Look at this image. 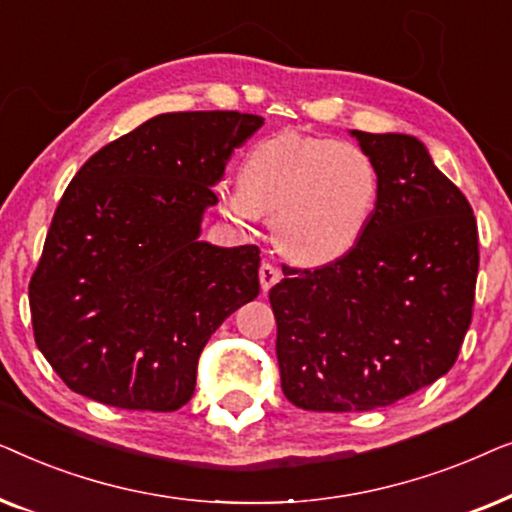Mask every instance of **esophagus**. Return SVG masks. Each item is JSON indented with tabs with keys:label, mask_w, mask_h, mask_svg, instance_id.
<instances>
[{
	"label": "esophagus",
	"mask_w": 512,
	"mask_h": 512,
	"mask_svg": "<svg viewBox=\"0 0 512 512\" xmlns=\"http://www.w3.org/2000/svg\"><path fill=\"white\" fill-rule=\"evenodd\" d=\"M258 279H261V289L270 291L272 286H275L279 279H282V270H279L277 265H272V263H263L261 268H258Z\"/></svg>",
	"instance_id": "34e87169"
}]
</instances>
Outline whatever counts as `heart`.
Segmentation results:
<instances>
[{"mask_svg": "<svg viewBox=\"0 0 512 512\" xmlns=\"http://www.w3.org/2000/svg\"><path fill=\"white\" fill-rule=\"evenodd\" d=\"M219 198L240 223L272 216L277 247L291 261L326 265L349 254L368 230L380 172L359 144L277 132L251 146L240 184L223 181Z\"/></svg>", "mask_w": 512, "mask_h": 512, "instance_id": "obj_1", "label": "heart"}]
</instances>
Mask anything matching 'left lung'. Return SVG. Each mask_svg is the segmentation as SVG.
I'll use <instances>...</instances> for the list:
<instances>
[{
  "label": "left lung",
  "mask_w": 512,
  "mask_h": 512,
  "mask_svg": "<svg viewBox=\"0 0 512 512\" xmlns=\"http://www.w3.org/2000/svg\"><path fill=\"white\" fill-rule=\"evenodd\" d=\"M380 172L359 244L270 289L284 396L314 412L391 405L443 377L471 326L478 223L410 135L352 130Z\"/></svg>",
  "instance_id": "left-lung-1"
}]
</instances>
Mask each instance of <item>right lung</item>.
<instances>
[{"label":"right lung","instance_id":"1","mask_svg":"<svg viewBox=\"0 0 512 512\" xmlns=\"http://www.w3.org/2000/svg\"><path fill=\"white\" fill-rule=\"evenodd\" d=\"M261 125L240 111L153 116L69 181L30 310L37 347L76 394L153 412L191 401L202 347L261 291L258 247L198 240L212 186Z\"/></svg>","mask_w":512,"mask_h":512}]
</instances>
